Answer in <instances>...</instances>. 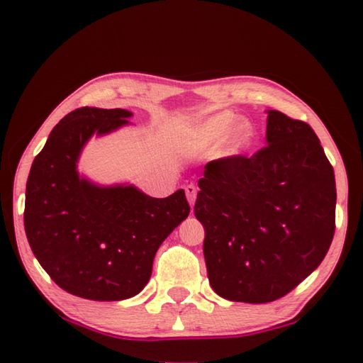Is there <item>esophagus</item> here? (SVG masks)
<instances>
[{
	"label": "esophagus",
	"instance_id": "obj_1",
	"mask_svg": "<svg viewBox=\"0 0 363 363\" xmlns=\"http://www.w3.org/2000/svg\"><path fill=\"white\" fill-rule=\"evenodd\" d=\"M184 190H186V195H187V200L190 205L195 203V199H196V187L194 186V184H187L186 187H184Z\"/></svg>",
	"mask_w": 363,
	"mask_h": 363
}]
</instances>
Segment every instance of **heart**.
<instances>
[{"label": "heart", "instance_id": "heart-1", "mask_svg": "<svg viewBox=\"0 0 363 363\" xmlns=\"http://www.w3.org/2000/svg\"><path fill=\"white\" fill-rule=\"evenodd\" d=\"M237 123V116L232 113H219L213 116L208 121H205L199 130L195 133V144L206 145L211 143H216L219 138H223L224 134L230 130V128ZM248 133H242L240 140H247Z\"/></svg>", "mask_w": 363, "mask_h": 363}]
</instances>
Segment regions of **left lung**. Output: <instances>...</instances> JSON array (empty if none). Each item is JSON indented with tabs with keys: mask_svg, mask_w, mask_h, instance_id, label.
<instances>
[{
	"mask_svg": "<svg viewBox=\"0 0 363 363\" xmlns=\"http://www.w3.org/2000/svg\"><path fill=\"white\" fill-rule=\"evenodd\" d=\"M267 145L206 163L195 216L219 296L270 303L314 272L335 235V171L306 121L269 110Z\"/></svg>",
	"mask_w": 363,
	"mask_h": 363,
	"instance_id": "obj_1",
	"label": "left lung"
}]
</instances>
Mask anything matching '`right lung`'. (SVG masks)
Masks as SVG:
<instances>
[{
	"instance_id": "add662e5",
	"label": "right lung",
	"mask_w": 363,
	"mask_h": 363,
	"mask_svg": "<svg viewBox=\"0 0 363 363\" xmlns=\"http://www.w3.org/2000/svg\"><path fill=\"white\" fill-rule=\"evenodd\" d=\"M131 112L82 107L65 115L35 157L23 225L41 267L67 293L93 301L138 294L152 275L157 250L190 206L179 189L152 199L130 187H97L77 173L93 134L126 125Z\"/></svg>"
}]
</instances>
